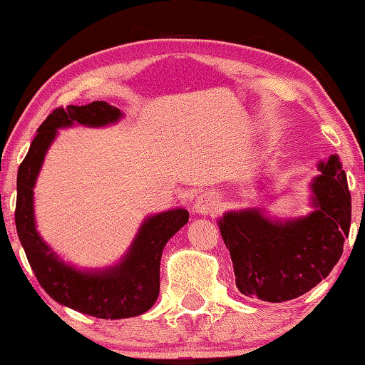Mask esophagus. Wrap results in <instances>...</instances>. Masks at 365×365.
<instances>
[{
  "label": "esophagus",
  "instance_id": "obj_1",
  "mask_svg": "<svg viewBox=\"0 0 365 365\" xmlns=\"http://www.w3.org/2000/svg\"><path fill=\"white\" fill-rule=\"evenodd\" d=\"M219 197L216 192H211V191H206L202 194H199L196 197V201H194V211L197 214H202V216H207V214H216L219 211Z\"/></svg>",
  "mask_w": 365,
  "mask_h": 365
}]
</instances>
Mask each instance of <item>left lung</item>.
<instances>
[{
  "mask_svg": "<svg viewBox=\"0 0 365 365\" xmlns=\"http://www.w3.org/2000/svg\"><path fill=\"white\" fill-rule=\"evenodd\" d=\"M306 216L279 219L266 209L227 211L217 221L239 292L266 302L296 299L329 276L351 227V192L337 154L317 163Z\"/></svg>",
  "mask_w": 365,
  "mask_h": 365,
  "instance_id": "obj_1",
  "label": "left lung"
}]
</instances>
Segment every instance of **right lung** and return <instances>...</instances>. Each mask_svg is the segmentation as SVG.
I'll return each instance as SVG.
<instances>
[{
  "instance_id": "1",
  "label": "right lung",
  "mask_w": 365,
  "mask_h": 365,
  "mask_svg": "<svg viewBox=\"0 0 365 365\" xmlns=\"http://www.w3.org/2000/svg\"><path fill=\"white\" fill-rule=\"evenodd\" d=\"M124 114L106 101L86 106L58 108L44 119L26 158L18 169L14 222L38 282L61 306L99 319H126L149 311L159 296V264L166 242L189 221L182 207L148 216L136 237L116 264L101 269H79L63 261L39 236L34 219V186L58 129L71 126L104 128Z\"/></svg>"
}]
</instances>
